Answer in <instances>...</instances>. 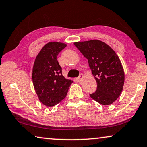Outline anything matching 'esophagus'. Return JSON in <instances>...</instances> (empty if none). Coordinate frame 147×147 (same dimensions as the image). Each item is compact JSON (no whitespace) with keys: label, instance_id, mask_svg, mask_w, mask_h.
<instances>
[{"label":"esophagus","instance_id":"1","mask_svg":"<svg viewBox=\"0 0 147 147\" xmlns=\"http://www.w3.org/2000/svg\"><path fill=\"white\" fill-rule=\"evenodd\" d=\"M83 78H84V75H83V74H80V76H79L78 78H76V80H77L78 82H80L83 81Z\"/></svg>","mask_w":147,"mask_h":147}]
</instances>
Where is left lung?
Instances as JSON below:
<instances>
[{
    "label": "left lung",
    "instance_id": "left-lung-1",
    "mask_svg": "<svg viewBox=\"0 0 147 147\" xmlns=\"http://www.w3.org/2000/svg\"><path fill=\"white\" fill-rule=\"evenodd\" d=\"M74 45L88 60L97 82V90L89 94L102 105H109L119 97L125 82L121 61L107 44L97 40L75 42Z\"/></svg>",
    "mask_w": 147,
    "mask_h": 147
}]
</instances>
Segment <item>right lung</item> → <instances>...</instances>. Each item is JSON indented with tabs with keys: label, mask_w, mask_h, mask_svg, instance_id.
Returning a JSON list of instances; mask_svg holds the SVG:
<instances>
[{
	"label": "right lung",
	"mask_w": 147,
	"mask_h": 147,
	"mask_svg": "<svg viewBox=\"0 0 147 147\" xmlns=\"http://www.w3.org/2000/svg\"><path fill=\"white\" fill-rule=\"evenodd\" d=\"M65 47L63 43L49 42L42 48L34 63V87L40 101L48 107L62 101L73 82L63 77L57 59L59 53Z\"/></svg>",
	"instance_id": "obj_1"
}]
</instances>
